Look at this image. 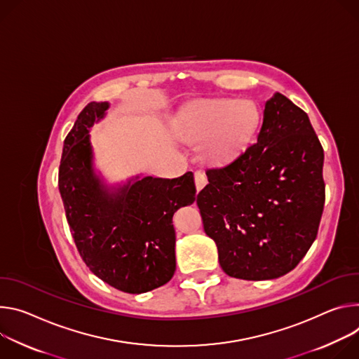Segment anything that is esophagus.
<instances>
[{
    "label": "esophagus",
    "mask_w": 359,
    "mask_h": 359,
    "mask_svg": "<svg viewBox=\"0 0 359 359\" xmlns=\"http://www.w3.org/2000/svg\"><path fill=\"white\" fill-rule=\"evenodd\" d=\"M194 180H195L196 191L203 189V188L205 187V184H207V177H205V174L201 172V171H196V172L194 174Z\"/></svg>",
    "instance_id": "1"
}]
</instances>
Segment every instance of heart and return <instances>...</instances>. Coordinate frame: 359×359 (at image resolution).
Masks as SVG:
<instances>
[{"label": "heart", "mask_w": 359, "mask_h": 359, "mask_svg": "<svg viewBox=\"0 0 359 359\" xmlns=\"http://www.w3.org/2000/svg\"><path fill=\"white\" fill-rule=\"evenodd\" d=\"M259 121L254 102L232 98L200 100L182 108L174 121L175 135L189 144H203L212 164H225L251 141Z\"/></svg>", "instance_id": "heart-1"}]
</instances>
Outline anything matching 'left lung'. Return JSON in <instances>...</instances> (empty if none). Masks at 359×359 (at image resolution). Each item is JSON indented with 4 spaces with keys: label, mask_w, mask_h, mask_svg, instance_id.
<instances>
[{
    "label": "left lung",
    "mask_w": 359,
    "mask_h": 359,
    "mask_svg": "<svg viewBox=\"0 0 359 359\" xmlns=\"http://www.w3.org/2000/svg\"><path fill=\"white\" fill-rule=\"evenodd\" d=\"M324 149L306 112L275 93L257 142L207 171L196 196L222 271L247 281L292 271L315 241L325 203Z\"/></svg>",
    "instance_id": "8db88e82"
}]
</instances>
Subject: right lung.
I'll list each match as a JSON object with an SVG mask.
<instances>
[{
	"instance_id": "1",
	"label": "right lung",
	"mask_w": 359,
	"mask_h": 359,
	"mask_svg": "<svg viewBox=\"0 0 359 359\" xmlns=\"http://www.w3.org/2000/svg\"><path fill=\"white\" fill-rule=\"evenodd\" d=\"M108 102H90L68 133L58 188L76 250L108 285L142 294L167 284L175 272L172 215L195 201L192 172L178 178L140 175L108 187L94 170L90 130Z\"/></svg>"
}]
</instances>
